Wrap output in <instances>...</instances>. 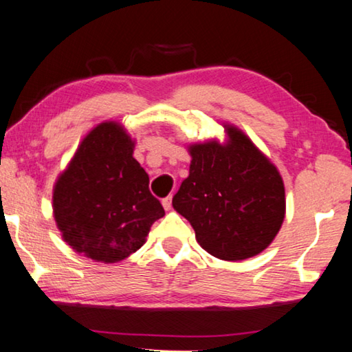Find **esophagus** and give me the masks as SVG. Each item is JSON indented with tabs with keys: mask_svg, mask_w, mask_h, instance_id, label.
<instances>
[{
	"mask_svg": "<svg viewBox=\"0 0 352 352\" xmlns=\"http://www.w3.org/2000/svg\"><path fill=\"white\" fill-rule=\"evenodd\" d=\"M162 206H164V209H165V210H170V209H171V197H166V198H164V201H162Z\"/></svg>",
	"mask_w": 352,
	"mask_h": 352,
	"instance_id": "esophagus-1",
	"label": "esophagus"
}]
</instances>
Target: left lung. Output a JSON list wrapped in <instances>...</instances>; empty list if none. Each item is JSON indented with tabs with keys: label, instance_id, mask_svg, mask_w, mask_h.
<instances>
[{
	"label": "left lung",
	"instance_id": "left-lung-1",
	"mask_svg": "<svg viewBox=\"0 0 352 352\" xmlns=\"http://www.w3.org/2000/svg\"><path fill=\"white\" fill-rule=\"evenodd\" d=\"M229 140L188 148L190 175L173 197L203 250L221 261L262 252L285 217L284 182L276 166L240 129L226 124Z\"/></svg>",
	"mask_w": 352,
	"mask_h": 352
}]
</instances>
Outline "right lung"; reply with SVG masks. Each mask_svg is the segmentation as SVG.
I'll use <instances>...</instances> for the list:
<instances>
[{
	"label": "right lung",
	"instance_id": "1",
	"mask_svg": "<svg viewBox=\"0 0 352 352\" xmlns=\"http://www.w3.org/2000/svg\"><path fill=\"white\" fill-rule=\"evenodd\" d=\"M132 153L134 142L122 124H98L54 186L53 210L63 240L94 261H123L165 215Z\"/></svg>",
	"mask_w": 352,
	"mask_h": 352
}]
</instances>
